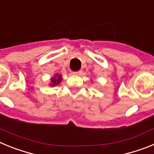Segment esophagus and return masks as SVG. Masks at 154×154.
Instances as JSON below:
<instances>
[{
  "label": "esophagus",
  "mask_w": 154,
  "mask_h": 154,
  "mask_svg": "<svg viewBox=\"0 0 154 154\" xmlns=\"http://www.w3.org/2000/svg\"><path fill=\"white\" fill-rule=\"evenodd\" d=\"M82 71H78V72H73L72 74L74 75H80L82 74Z\"/></svg>",
  "instance_id": "34e87169"
}]
</instances>
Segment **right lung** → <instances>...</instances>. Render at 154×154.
I'll list each match as a JSON object with an SVG mask.
<instances>
[{
  "label": "right lung",
  "instance_id": "add662e5",
  "mask_svg": "<svg viewBox=\"0 0 154 154\" xmlns=\"http://www.w3.org/2000/svg\"><path fill=\"white\" fill-rule=\"evenodd\" d=\"M62 80V76L61 74H55L52 78L51 79V82L49 83L50 86H55V85H58V84L61 83V82Z\"/></svg>",
  "mask_w": 154,
  "mask_h": 154
}]
</instances>
